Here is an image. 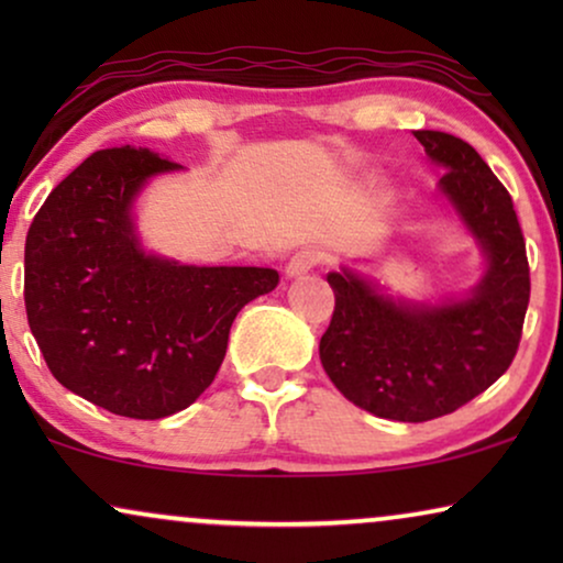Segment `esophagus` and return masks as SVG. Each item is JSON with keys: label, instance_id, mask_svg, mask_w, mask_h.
Returning a JSON list of instances; mask_svg holds the SVG:
<instances>
[{"label": "esophagus", "instance_id": "34e87169", "mask_svg": "<svg viewBox=\"0 0 563 563\" xmlns=\"http://www.w3.org/2000/svg\"><path fill=\"white\" fill-rule=\"evenodd\" d=\"M322 261V256L318 251L312 249H305V251H297L295 256H291L287 261V266H284V272H287V276H305L307 272H312L314 266H318Z\"/></svg>", "mask_w": 563, "mask_h": 563}]
</instances>
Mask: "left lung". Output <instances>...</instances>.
Returning a JSON list of instances; mask_svg holds the SVG:
<instances>
[{
  "mask_svg": "<svg viewBox=\"0 0 563 563\" xmlns=\"http://www.w3.org/2000/svg\"><path fill=\"white\" fill-rule=\"evenodd\" d=\"M445 168L441 191L487 256V272L464 299L395 302L364 276L330 272L335 310L320 338V361L338 391L376 418L426 422L492 387L518 353L530 299L526 241L510 191L466 141L418 130Z\"/></svg>",
  "mask_w": 563,
  "mask_h": 563,
  "instance_id": "obj_1",
  "label": "left lung"
}]
</instances>
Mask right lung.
<instances>
[{
  "instance_id": "obj_1",
  "label": "right lung",
  "mask_w": 563,
  "mask_h": 563,
  "mask_svg": "<svg viewBox=\"0 0 563 563\" xmlns=\"http://www.w3.org/2000/svg\"><path fill=\"white\" fill-rule=\"evenodd\" d=\"M181 168L148 148L97 151L51 191L25 241V310L51 374L122 418L158 420L214 382L230 325L276 289L258 266H184L145 253L133 202Z\"/></svg>"
}]
</instances>
